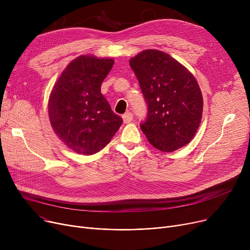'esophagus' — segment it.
<instances>
[{
	"mask_svg": "<svg viewBox=\"0 0 250 250\" xmlns=\"http://www.w3.org/2000/svg\"><path fill=\"white\" fill-rule=\"evenodd\" d=\"M123 120H124V123L125 124H128L133 121V114L130 112H126L123 115Z\"/></svg>",
	"mask_w": 250,
	"mask_h": 250,
	"instance_id": "esophagus-1",
	"label": "esophagus"
}]
</instances>
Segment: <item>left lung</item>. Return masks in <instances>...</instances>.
Segmentation results:
<instances>
[{"label": "left lung", "mask_w": 250, "mask_h": 250, "mask_svg": "<svg viewBox=\"0 0 250 250\" xmlns=\"http://www.w3.org/2000/svg\"><path fill=\"white\" fill-rule=\"evenodd\" d=\"M148 104L141 129L151 145L163 152L186 146L203 115V95L193 75L161 50H143L129 60Z\"/></svg>", "instance_id": "left-lung-1"}]
</instances>
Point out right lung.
Returning a JSON list of instances; mask_svg holds the SVG:
<instances>
[{
    "label": "right lung",
    "mask_w": 250,
    "mask_h": 250,
    "mask_svg": "<svg viewBox=\"0 0 250 250\" xmlns=\"http://www.w3.org/2000/svg\"><path fill=\"white\" fill-rule=\"evenodd\" d=\"M113 59L80 56L63 70L51 90L48 116L57 136L78 154L93 155L111 141L123 124L101 93Z\"/></svg>",
    "instance_id": "obj_1"
}]
</instances>
